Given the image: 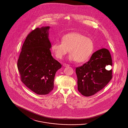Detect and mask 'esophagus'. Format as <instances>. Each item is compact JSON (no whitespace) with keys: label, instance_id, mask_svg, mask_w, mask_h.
<instances>
[{"label":"esophagus","instance_id":"obj_1","mask_svg":"<svg viewBox=\"0 0 128 128\" xmlns=\"http://www.w3.org/2000/svg\"><path fill=\"white\" fill-rule=\"evenodd\" d=\"M63 66L64 67H68L70 65H69L68 64H67L66 63H63Z\"/></svg>","mask_w":128,"mask_h":128}]
</instances>
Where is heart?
Instances as JSON below:
<instances>
[{
	"mask_svg": "<svg viewBox=\"0 0 128 128\" xmlns=\"http://www.w3.org/2000/svg\"><path fill=\"white\" fill-rule=\"evenodd\" d=\"M94 48L91 38L78 32L70 33L61 38V42H55L51 46V50L56 58L62 59L68 53L71 61L82 62L91 55Z\"/></svg>",
	"mask_w": 128,
	"mask_h": 128,
	"instance_id": "1",
	"label": "heart"
}]
</instances>
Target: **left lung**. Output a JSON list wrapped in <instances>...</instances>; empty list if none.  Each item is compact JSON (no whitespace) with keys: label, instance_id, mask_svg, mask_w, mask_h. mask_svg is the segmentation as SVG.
<instances>
[{"label":"left lung","instance_id":"1","mask_svg":"<svg viewBox=\"0 0 128 128\" xmlns=\"http://www.w3.org/2000/svg\"><path fill=\"white\" fill-rule=\"evenodd\" d=\"M112 66V60L108 49L102 48L95 52L90 60L76 68L78 90L85 96L94 95L102 90L112 78V69L106 66Z\"/></svg>","mask_w":128,"mask_h":128}]
</instances>
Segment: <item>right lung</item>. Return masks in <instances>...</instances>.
I'll return each mask as SVG.
<instances>
[{"label":"right lung","mask_w":128,"mask_h":128,"mask_svg":"<svg viewBox=\"0 0 128 128\" xmlns=\"http://www.w3.org/2000/svg\"><path fill=\"white\" fill-rule=\"evenodd\" d=\"M49 28H37L28 34L17 62L22 82L40 95L48 94L53 90L55 74L61 68V64L51 55Z\"/></svg>","instance_id":"add662e5"}]
</instances>
